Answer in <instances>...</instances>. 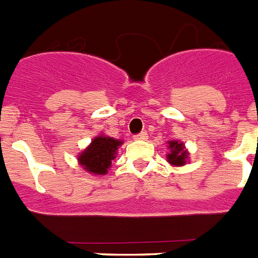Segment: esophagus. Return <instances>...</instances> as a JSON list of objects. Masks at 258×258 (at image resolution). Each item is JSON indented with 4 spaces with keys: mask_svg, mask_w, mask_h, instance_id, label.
<instances>
[{
    "mask_svg": "<svg viewBox=\"0 0 258 258\" xmlns=\"http://www.w3.org/2000/svg\"><path fill=\"white\" fill-rule=\"evenodd\" d=\"M135 140H137V141H145V140H148V135H146V132H142V133L136 135Z\"/></svg>",
    "mask_w": 258,
    "mask_h": 258,
    "instance_id": "esophagus-1",
    "label": "esophagus"
}]
</instances>
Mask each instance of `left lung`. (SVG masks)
Returning a JSON list of instances; mask_svg holds the SVG:
<instances>
[{
    "instance_id": "obj_1",
    "label": "left lung",
    "mask_w": 258,
    "mask_h": 258,
    "mask_svg": "<svg viewBox=\"0 0 258 258\" xmlns=\"http://www.w3.org/2000/svg\"><path fill=\"white\" fill-rule=\"evenodd\" d=\"M169 152L166 158H168V162L172 165H176V166H182V165L186 164L187 160V150L185 149L184 142H178V141H169Z\"/></svg>"
}]
</instances>
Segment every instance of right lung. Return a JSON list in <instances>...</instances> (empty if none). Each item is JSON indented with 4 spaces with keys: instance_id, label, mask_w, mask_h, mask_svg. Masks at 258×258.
I'll return each mask as SVG.
<instances>
[{
    "instance_id": "obj_1",
    "label": "right lung",
    "mask_w": 258,
    "mask_h": 258,
    "mask_svg": "<svg viewBox=\"0 0 258 258\" xmlns=\"http://www.w3.org/2000/svg\"><path fill=\"white\" fill-rule=\"evenodd\" d=\"M119 145H122L121 140H114L105 135L97 136L90 145L82 150L77 160L86 172L104 176L108 173L112 160L116 158Z\"/></svg>"
}]
</instances>
